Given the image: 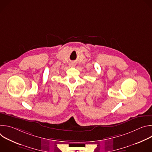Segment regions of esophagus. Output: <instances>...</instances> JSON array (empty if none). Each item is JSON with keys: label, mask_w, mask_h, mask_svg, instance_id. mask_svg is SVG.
I'll use <instances>...</instances> for the list:
<instances>
[{"label": "esophagus", "mask_w": 152, "mask_h": 152, "mask_svg": "<svg viewBox=\"0 0 152 152\" xmlns=\"http://www.w3.org/2000/svg\"><path fill=\"white\" fill-rule=\"evenodd\" d=\"M74 66H75V65H74L73 64H70V66H72V67H73Z\"/></svg>", "instance_id": "34e87169"}]
</instances>
